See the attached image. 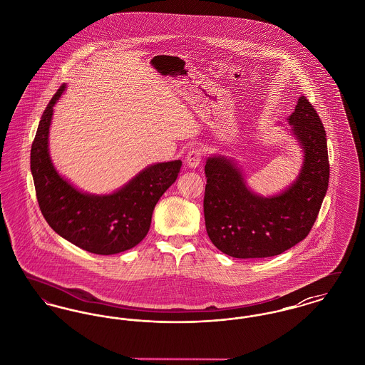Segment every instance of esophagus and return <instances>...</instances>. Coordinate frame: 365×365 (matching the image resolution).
Masks as SVG:
<instances>
[{
  "instance_id": "1",
  "label": "esophagus",
  "mask_w": 365,
  "mask_h": 365,
  "mask_svg": "<svg viewBox=\"0 0 365 365\" xmlns=\"http://www.w3.org/2000/svg\"><path fill=\"white\" fill-rule=\"evenodd\" d=\"M201 160H202V150L200 148H194L189 150V153L186 156V164L190 168H197L200 165Z\"/></svg>"
}]
</instances>
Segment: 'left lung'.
<instances>
[{
	"instance_id": "obj_1",
	"label": "left lung",
	"mask_w": 365,
	"mask_h": 365,
	"mask_svg": "<svg viewBox=\"0 0 365 365\" xmlns=\"http://www.w3.org/2000/svg\"><path fill=\"white\" fill-rule=\"evenodd\" d=\"M304 160L294 182L262 197L252 190L232 157L207 158L205 227L212 243L235 259H262L286 252L309 234L329 187L330 164L323 123L301 96L287 118Z\"/></svg>"
}]
</instances>
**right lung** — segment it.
Listing matches in <instances>:
<instances>
[{"instance_id": "1", "label": "right lung", "mask_w": 365, "mask_h": 365, "mask_svg": "<svg viewBox=\"0 0 365 365\" xmlns=\"http://www.w3.org/2000/svg\"><path fill=\"white\" fill-rule=\"evenodd\" d=\"M64 90L66 85L46 106L31 146V174L39 208L48 225L75 246L94 255L122 253L146 237L157 201L176 180L182 161L148 165L110 194L76 189L58 174L49 153L53 106Z\"/></svg>"}]
</instances>
